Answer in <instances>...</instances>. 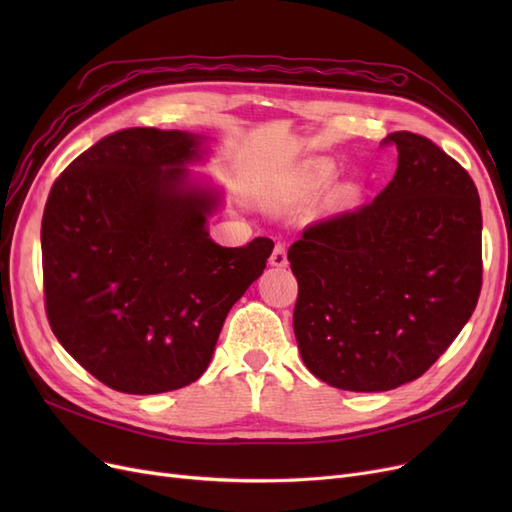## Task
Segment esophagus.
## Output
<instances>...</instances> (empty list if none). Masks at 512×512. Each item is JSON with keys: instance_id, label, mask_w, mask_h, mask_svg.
Wrapping results in <instances>:
<instances>
[{"instance_id": "1", "label": "esophagus", "mask_w": 512, "mask_h": 512, "mask_svg": "<svg viewBox=\"0 0 512 512\" xmlns=\"http://www.w3.org/2000/svg\"><path fill=\"white\" fill-rule=\"evenodd\" d=\"M269 262H271L273 267H286L288 265V256H286V245L284 243H280V241L275 243Z\"/></svg>"}]
</instances>
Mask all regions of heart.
<instances>
[{
  "mask_svg": "<svg viewBox=\"0 0 512 512\" xmlns=\"http://www.w3.org/2000/svg\"><path fill=\"white\" fill-rule=\"evenodd\" d=\"M329 177V164L327 162H312L303 168V173L290 183V188L284 192L280 205L282 207H292L305 203L307 198H312L322 181Z\"/></svg>",
  "mask_w": 512,
  "mask_h": 512,
  "instance_id": "heart-1",
  "label": "heart"
}]
</instances>
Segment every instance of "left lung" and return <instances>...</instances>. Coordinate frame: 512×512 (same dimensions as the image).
Returning <instances> with one entry per match:
<instances>
[{"mask_svg":"<svg viewBox=\"0 0 512 512\" xmlns=\"http://www.w3.org/2000/svg\"><path fill=\"white\" fill-rule=\"evenodd\" d=\"M393 181L361 207L309 224L288 250L294 335L335 389L391 391L453 344L483 286L478 190L427 136L393 132Z\"/></svg>","mask_w":512,"mask_h":512,"instance_id":"obj_1","label":"left lung"}]
</instances>
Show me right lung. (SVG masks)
<instances>
[{
	"instance_id": "add662e5",
	"label": "right lung",
	"mask_w": 512,
	"mask_h": 512,
	"mask_svg": "<svg viewBox=\"0 0 512 512\" xmlns=\"http://www.w3.org/2000/svg\"><path fill=\"white\" fill-rule=\"evenodd\" d=\"M200 136L126 128L61 173L42 215L44 309L59 344L119 393L156 395L203 376L230 307L273 241L209 239L215 196L190 188Z\"/></svg>"
}]
</instances>
